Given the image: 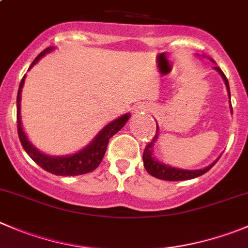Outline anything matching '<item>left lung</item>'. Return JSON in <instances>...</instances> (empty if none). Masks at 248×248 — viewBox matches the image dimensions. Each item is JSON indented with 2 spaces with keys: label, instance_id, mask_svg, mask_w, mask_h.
<instances>
[{
  "label": "left lung",
  "instance_id": "1",
  "mask_svg": "<svg viewBox=\"0 0 248 248\" xmlns=\"http://www.w3.org/2000/svg\"><path fill=\"white\" fill-rule=\"evenodd\" d=\"M212 62H214L212 58H209ZM214 69L220 74V77L223 78L224 82H225V86H226V90H228L229 93V98H230V87H229V82L228 79H226L225 74L221 72V69L219 67H214ZM230 109H232V103H230ZM158 131H159V128L157 125V131H155V138L152 139L150 143L146 146L145 151H143V155H142V159H143V166H145L146 170L148 171V174H151L152 176L157 179H162V180H168V181H181V180H188V179H193V178H197V176H201L203 175L204 173L209 170L214 164L217 163V161H214L213 163L209 164L208 167L203 169H197V170H188V169H180V168H175V167H171L169 164H164L162 162L157 161L155 157H153V145H155V140L158 139Z\"/></svg>",
  "mask_w": 248,
  "mask_h": 248
}]
</instances>
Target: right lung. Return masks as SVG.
Returning <instances> with one entry per match:
<instances>
[{
    "label": "right lung",
    "mask_w": 248,
    "mask_h": 248,
    "mask_svg": "<svg viewBox=\"0 0 248 248\" xmlns=\"http://www.w3.org/2000/svg\"><path fill=\"white\" fill-rule=\"evenodd\" d=\"M52 49H55V47H47L46 49L40 53L34 62L30 64L29 69L34 64H36L46 53L51 52ZM25 81V75L23 77L22 81L19 84V90H18V95H16V128H18V135H19V140L22 142L23 148L25 152L30 155L32 161L36 164H39L42 169H45L48 173L55 174V175L61 176H75V175H82V174L90 173L93 171L100 163L102 162L103 155H105L106 150H107V145L109 142V139L113 135L118 133L123 126L125 125L126 122L130 118V113L122 115V117L117 118L115 120L110 122L109 124L105 126L97 135L95 136L93 141H91L86 147L80 150L79 152L73 153L69 155H49L46 153H42L32 145L29 141L28 136L25 135L24 130L22 126V120H20V98H22V89Z\"/></svg>",
    "instance_id": "1"
}]
</instances>
